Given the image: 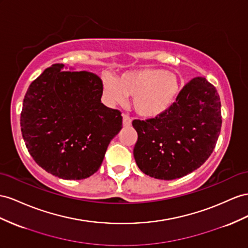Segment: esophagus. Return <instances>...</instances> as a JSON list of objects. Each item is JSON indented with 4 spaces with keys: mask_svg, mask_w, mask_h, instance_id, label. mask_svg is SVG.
I'll return each mask as SVG.
<instances>
[{
    "mask_svg": "<svg viewBox=\"0 0 248 248\" xmlns=\"http://www.w3.org/2000/svg\"><path fill=\"white\" fill-rule=\"evenodd\" d=\"M123 125L125 127H129L131 125V119L127 115H125V113L123 115Z\"/></svg>",
    "mask_w": 248,
    "mask_h": 248,
    "instance_id": "34e87169",
    "label": "esophagus"
}]
</instances>
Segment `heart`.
<instances>
[{"instance_id": "b5f03b06", "label": "heart", "mask_w": 248, "mask_h": 248, "mask_svg": "<svg viewBox=\"0 0 248 248\" xmlns=\"http://www.w3.org/2000/svg\"><path fill=\"white\" fill-rule=\"evenodd\" d=\"M103 91L110 103H123L132 97V108L147 120L166 115L179 98L182 82L173 72L162 68H142L122 73L118 78L102 75Z\"/></svg>"}]
</instances>
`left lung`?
Here are the masks:
<instances>
[{
	"label": "left lung",
	"mask_w": 248,
	"mask_h": 248,
	"mask_svg": "<svg viewBox=\"0 0 248 248\" xmlns=\"http://www.w3.org/2000/svg\"><path fill=\"white\" fill-rule=\"evenodd\" d=\"M221 103L203 77L186 83L173 108L153 120H133L138 132L133 156L140 170L171 180L199 168L215 148L221 129Z\"/></svg>",
	"instance_id": "obj_1"
}]
</instances>
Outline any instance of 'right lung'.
Returning a JSON list of instances; mask_svg holds the SVG:
<instances>
[{
	"label": "right lung",
	"mask_w": 248,
	"mask_h": 248,
	"mask_svg": "<svg viewBox=\"0 0 248 248\" xmlns=\"http://www.w3.org/2000/svg\"><path fill=\"white\" fill-rule=\"evenodd\" d=\"M46 69L27 91L21 129L36 164L62 179H84L101 166L122 128L121 111L101 103L102 80L85 71Z\"/></svg>",
	"instance_id": "right-lung-1"
}]
</instances>
